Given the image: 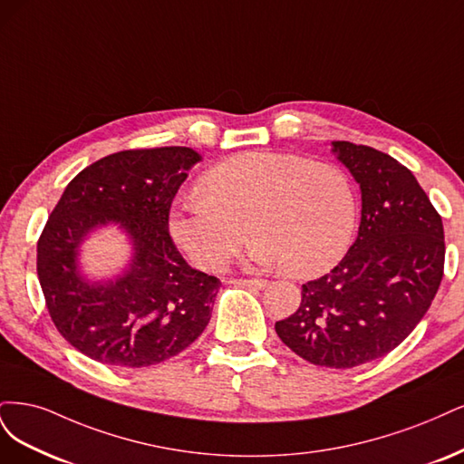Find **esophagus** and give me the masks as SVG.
Here are the masks:
<instances>
[{
  "label": "esophagus",
  "instance_id": "esophagus-1",
  "mask_svg": "<svg viewBox=\"0 0 464 464\" xmlns=\"http://www.w3.org/2000/svg\"><path fill=\"white\" fill-rule=\"evenodd\" d=\"M241 287H248V289H266L270 283L266 279H238L237 281Z\"/></svg>",
  "mask_w": 464,
  "mask_h": 464
}]
</instances>
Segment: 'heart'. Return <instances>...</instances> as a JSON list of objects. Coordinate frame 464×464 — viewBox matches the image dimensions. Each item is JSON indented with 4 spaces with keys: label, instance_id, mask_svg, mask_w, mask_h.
I'll use <instances>...</instances> for the list:
<instances>
[{
    "label": "heart",
    "instance_id": "1",
    "mask_svg": "<svg viewBox=\"0 0 464 464\" xmlns=\"http://www.w3.org/2000/svg\"><path fill=\"white\" fill-rule=\"evenodd\" d=\"M358 223L351 177L332 163L285 152H243L206 171L198 194L179 198L168 231L179 250L204 270H219L256 237L246 262L314 277L345 256ZM249 229L246 230V227Z\"/></svg>",
    "mask_w": 464,
    "mask_h": 464
}]
</instances>
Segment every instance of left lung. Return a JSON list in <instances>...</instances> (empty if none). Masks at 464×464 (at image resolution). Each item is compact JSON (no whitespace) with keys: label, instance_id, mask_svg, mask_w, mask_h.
I'll list each match as a JSON object with an SVG mask.
<instances>
[{"label":"left lung","instance_id":"1","mask_svg":"<svg viewBox=\"0 0 464 464\" xmlns=\"http://www.w3.org/2000/svg\"><path fill=\"white\" fill-rule=\"evenodd\" d=\"M332 146L361 185L358 237L330 274L304 283L301 306L276 332L312 364L353 368L392 353L424 318L445 241L441 216L402 163L362 144Z\"/></svg>","mask_w":464,"mask_h":464}]
</instances>
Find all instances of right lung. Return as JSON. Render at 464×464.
Here are the masks:
<instances>
[{"instance_id":"1","label":"right lung","mask_w":464,"mask_h":464,"mask_svg":"<svg viewBox=\"0 0 464 464\" xmlns=\"http://www.w3.org/2000/svg\"><path fill=\"white\" fill-rule=\"evenodd\" d=\"M202 156L187 146L123 150L94 161L67 185L38 241L36 270L50 316L92 361L146 368L185 351L212 318L219 279L192 270L173 245L168 214ZM117 225L133 245L123 275L86 280L83 238Z\"/></svg>"}]
</instances>
